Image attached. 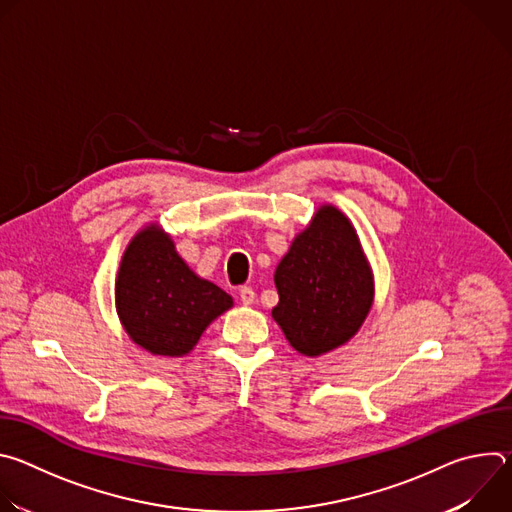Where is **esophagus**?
I'll use <instances>...</instances> for the list:
<instances>
[{
    "mask_svg": "<svg viewBox=\"0 0 512 512\" xmlns=\"http://www.w3.org/2000/svg\"><path fill=\"white\" fill-rule=\"evenodd\" d=\"M239 298L245 306H251L255 302V291L251 287H241L239 289Z\"/></svg>",
    "mask_w": 512,
    "mask_h": 512,
    "instance_id": "obj_1",
    "label": "esophagus"
}]
</instances>
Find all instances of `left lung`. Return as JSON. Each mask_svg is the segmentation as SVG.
I'll return each instance as SVG.
<instances>
[{
    "label": "left lung",
    "instance_id": "1",
    "mask_svg": "<svg viewBox=\"0 0 512 512\" xmlns=\"http://www.w3.org/2000/svg\"><path fill=\"white\" fill-rule=\"evenodd\" d=\"M279 304L271 316L287 342L320 356L348 342L371 312L375 283L358 235L330 204L291 243L275 269Z\"/></svg>",
    "mask_w": 512,
    "mask_h": 512
}]
</instances>
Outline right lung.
Wrapping results in <instances>:
<instances>
[{
    "label": "right lung",
    "mask_w": 512,
    "mask_h": 512,
    "mask_svg": "<svg viewBox=\"0 0 512 512\" xmlns=\"http://www.w3.org/2000/svg\"><path fill=\"white\" fill-rule=\"evenodd\" d=\"M115 306L135 344L160 356H184L206 326L233 306V298L198 277L176 253L174 241L150 225L123 253Z\"/></svg>",
    "instance_id": "add662e5"
}]
</instances>
